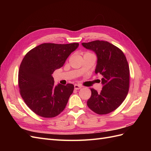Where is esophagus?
Here are the masks:
<instances>
[{
	"mask_svg": "<svg viewBox=\"0 0 151 151\" xmlns=\"http://www.w3.org/2000/svg\"><path fill=\"white\" fill-rule=\"evenodd\" d=\"M81 88H82V87L81 86H79V85H77V84H75L74 85V89L76 90L80 89H81Z\"/></svg>",
	"mask_w": 151,
	"mask_h": 151,
	"instance_id": "esophagus-1",
	"label": "esophagus"
}]
</instances>
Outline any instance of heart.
Returning <instances> with one entry per match:
<instances>
[{
  "mask_svg": "<svg viewBox=\"0 0 151 151\" xmlns=\"http://www.w3.org/2000/svg\"><path fill=\"white\" fill-rule=\"evenodd\" d=\"M84 55H93V54H91V53H90L87 52V53H84Z\"/></svg>",
  "mask_w": 151,
  "mask_h": 151,
  "instance_id": "heart-1",
  "label": "heart"
}]
</instances>
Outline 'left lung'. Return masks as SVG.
I'll return each instance as SVG.
<instances>
[{
	"label": "left lung",
	"mask_w": 151,
	"mask_h": 151,
	"mask_svg": "<svg viewBox=\"0 0 151 151\" xmlns=\"http://www.w3.org/2000/svg\"><path fill=\"white\" fill-rule=\"evenodd\" d=\"M82 45L96 55L95 73L103 76L102 90L98 93L91 89L88 106L99 115L111 113L120 106L129 92L130 70L127 58L121 50L108 42L96 40Z\"/></svg>",
	"instance_id": "1"
}]
</instances>
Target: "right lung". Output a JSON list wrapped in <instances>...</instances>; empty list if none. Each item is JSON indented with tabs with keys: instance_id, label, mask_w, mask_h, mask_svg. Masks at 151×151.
<instances>
[{
	"instance_id": "obj_1",
	"label": "right lung",
	"mask_w": 151,
	"mask_h": 151,
	"mask_svg": "<svg viewBox=\"0 0 151 151\" xmlns=\"http://www.w3.org/2000/svg\"><path fill=\"white\" fill-rule=\"evenodd\" d=\"M79 43H43L26 53L19 67L18 83L25 103L36 115L53 118L65 109L74 91L72 84L54 85L53 72L62 67Z\"/></svg>"
}]
</instances>
